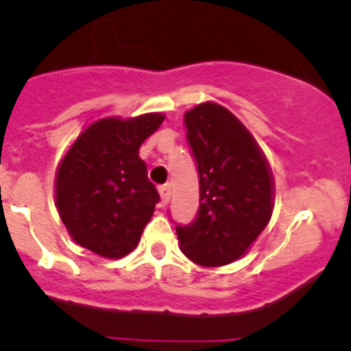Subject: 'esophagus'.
Listing matches in <instances>:
<instances>
[{"instance_id": "1", "label": "esophagus", "mask_w": 351, "mask_h": 351, "mask_svg": "<svg viewBox=\"0 0 351 351\" xmlns=\"http://www.w3.org/2000/svg\"><path fill=\"white\" fill-rule=\"evenodd\" d=\"M160 191V196H162V201L163 203H168L171 198V184L167 183V184H162V186L158 188Z\"/></svg>"}]
</instances>
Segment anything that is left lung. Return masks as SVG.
Listing matches in <instances>:
<instances>
[{
	"label": "left lung",
	"mask_w": 351,
	"mask_h": 351,
	"mask_svg": "<svg viewBox=\"0 0 351 351\" xmlns=\"http://www.w3.org/2000/svg\"><path fill=\"white\" fill-rule=\"evenodd\" d=\"M184 125L199 175V209L176 234L188 259L219 267L243 257L267 226L272 173L247 128L219 104L188 110Z\"/></svg>",
	"instance_id": "8db88e82"
}]
</instances>
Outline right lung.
<instances>
[{
  "label": "right lung",
  "instance_id": "add662e5",
  "mask_svg": "<svg viewBox=\"0 0 351 351\" xmlns=\"http://www.w3.org/2000/svg\"><path fill=\"white\" fill-rule=\"evenodd\" d=\"M163 120V114L107 117L72 143L56 175V206L79 245L108 259L136 247L160 201L138 148Z\"/></svg>",
  "mask_w": 351,
  "mask_h": 351
}]
</instances>
